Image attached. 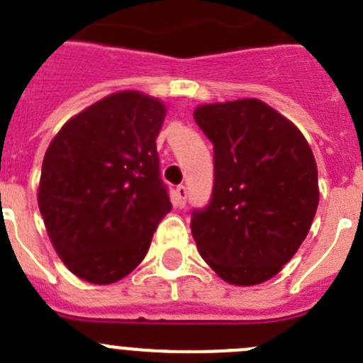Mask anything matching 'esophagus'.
<instances>
[{"mask_svg": "<svg viewBox=\"0 0 363 363\" xmlns=\"http://www.w3.org/2000/svg\"><path fill=\"white\" fill-rule=\"evenodd\" d=\"M185 201H187V189L184 185H178L174 189V205L176 207H185Z\"/></svg>", "mask_w": 363, "mask_h": 363, "instance_id": "esophagus-1", "label": "esophagus"}]
</instances>
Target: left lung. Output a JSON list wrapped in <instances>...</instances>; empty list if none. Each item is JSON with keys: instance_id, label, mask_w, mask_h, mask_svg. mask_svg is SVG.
I'll return each instance as SVG.
<instances>
[{"instance_id": "1", "label": "left lung", "mask_w": 363, "mask_h": 363, "mask_svg": "<svg viewBox=\"0 0 363 363\" xmlns=\"http://www.w3.org/2000/svg\"><path fill=\"white\" fill-rule=\"evenodd\" d=\"M194 121L214 145L212 196L191 212L199 254L230 284L268 281L294 257L317 212L313 152L257 99L199 106Z\"/></svg>"}]
</instances>
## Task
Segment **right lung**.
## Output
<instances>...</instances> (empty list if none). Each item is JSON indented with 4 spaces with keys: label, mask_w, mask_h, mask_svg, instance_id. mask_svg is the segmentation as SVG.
Listing matches in <instances>:
<instances>
[{
    "label": "right lung",
    "mask_w": 363,
    "mask_h": 363,
    "mask_svg": "<svg viewBox=\"0 0 363 363\" xmlns=\"http://www.w3.org/2000/svg\"><path fill=\"white\" fill-rule=\"evenodd\" d=\"M165 108L113 93L62 125L43 160L39 211L59 257L77 277L111 284L145 257L171 212L156 136Z\"/></svg>",
    "instance_id": "add662e5"
}]
</instances>
